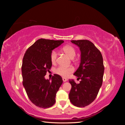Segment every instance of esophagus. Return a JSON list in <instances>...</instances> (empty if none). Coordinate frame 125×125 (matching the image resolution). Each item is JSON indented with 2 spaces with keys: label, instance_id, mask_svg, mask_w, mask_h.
<instances>
[{
  "label": "esophagus",
  "instance_id": "obj_1",
  "mask_svg": "<svg viewBox=\"0 0 125 125\" xmlns=\"http://www.w3.org/2000/svg\"><path fill=\"white\" fill-rule=\"evenodd\" d=\"M62 80H63V81L64 82L67 81V79H66V78H62Z\"/></svg>",
  "mask_w": 125,
  "mask_h": 125
}]
</instances>
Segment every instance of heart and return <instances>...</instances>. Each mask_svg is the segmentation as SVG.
<instances>
[{
  "label": "heart",
  "mask_w": 125,
  "mask_h": 125,
  "mask_svg": "<svg viewBox=\"0 0 125 125\" xmlns=\"http://www.w3.org/2000/svg\"><path fill=\"white\" fill-rule=\"evenodd\" d=\"M62 51L72 59H73L75 56L76 51L75 48L71 45L64 46L62 48ZM57 59V53L56 51H52L50 54V60L52 64H55L56 63ZM74 68L73 66L65 67L61 65L55 69V73L63 78L68 77L71 74L74 72Z\"/></svg>",
  "instance_id": "obj_1"
}]
</instances>
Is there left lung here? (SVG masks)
I'll return each mask as SVG.
<instances>
[{"instance_id": "1", "label": "left lung", "mask_w": 125, "mask_h": 125, "mask_svg": "<svg viewBox=\"0 0 125 125\" xmlns=\"http://www.w3.org/2000/svg\"><path fill=\"white\" fill-rule=\"evenodd\" d=\"M71 42L77 45L81 52L80 65L74 73L80 81L77 84L74 79L69 80L72 85L69 98L75 106L85 107L95 99L102 85L104 72L103 58L100 51L89 40Z\"/></svg>"}]
</instances>
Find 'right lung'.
Masks as SVG:
<instances>
[{"label":"right lung","instance_id":"add662e5","mask_svg":"<svg viewBox=\"0 0 125 125\" xmlns=\"http://www.w3.org/2000/svg\"><path fill=\"white\" fill-rule=\"evenodd\" d=\"M63 42V40L40 39L25 52L21 67L22 84L29 99L37 107L48 108L56 102L62 78L54 74L50 81L45 76L52 67L51 53Z\"/></svg>","mask_w":125,"mask_h":125}]
</instances>
